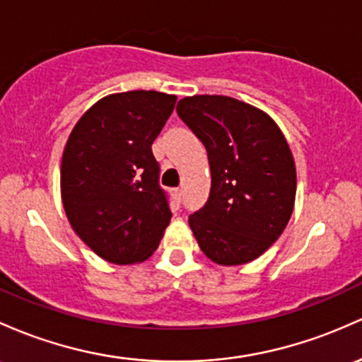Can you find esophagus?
Segmentation results:
<instances>
[{"instance_id":"1","label":"esophagus","mask_w":362,"mask_h":362,"mask_svg":"<svg viewBox=\"0 0 362 362\" xmlns=\"http://www.w3.org/2000/svg\"><path fill=\"white\" fill-rule=\"evenodd\" d=\"M173 196H175V201H177L178 204H180L182 197H184V190H182V189H175L173 190Z\"/></svg>"}]
</instances>
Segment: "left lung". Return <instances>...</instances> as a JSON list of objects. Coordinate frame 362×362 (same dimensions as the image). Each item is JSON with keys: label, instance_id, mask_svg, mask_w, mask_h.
Returning <instances> with one entry per match:
<instances>
[{"label": "left lung", "instance_id": "obj_1", "mask_svg": "<svg viewBox=\"0 0 362 362\" xmlns=\"http://www.w3.org/2000/svg\"><path fill=\"white\" fill-rule=\"evenodd\" d=\"M182 122L204 144L211 168L206 204L189 216L201 251L218 264L256 259L287 226L296 201V165L268 115L228 96L178 101Z\"/></svg>", "mask_w": 362, "mask_h": 362}]
</instances>
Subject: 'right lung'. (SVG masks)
<instances>
[{"mask_svg":"<svg viewBox=\"0 0 362 362\" xmlns=\"http://www.w3.org/2000/svg\"><path fill=\"white\" fill-rule=\"evenodd\" d=\"M175 103L156 90L111 94L86 111L66 141L63 208L75 233L110 263L148 259L170 223L151 146Z\"/></svg>","mask_w":362,"mask_h":362,"instance_id":"1","label":"right lung"}]
</instances>
